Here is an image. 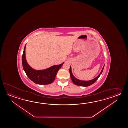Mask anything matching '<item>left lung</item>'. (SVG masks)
I'll list each match as a JSON object with an SVG mask.
<instances>
[{
  "label": "left lung",
  "mask_w": 128,
  "mask_h": 128,
  "mask_svg": "<svg viewBox=\"0 0 128 128\" xmlns=\"http://www.w3.org/2000/svg\"><path fill=\"white\" fill-rule=\"evenodd\" d=\"M104 65L103 67V68L102 70L100 73L99 74L98 76L96 77L95 78L92 79L90 80L89 81H84V80H81L78 79H76V78L74 76L73 74L72 73V71H71V67L70 66V78L72 82H73L74 84L77 86H90V85L92 84L93 83H94L96 80L98 79V78L101 76V74L102 73L103 70H104Z\"/></svg>",
  "instance_id": "left-lung-1"
}]
</instances>
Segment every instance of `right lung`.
Returning <instances> with one entry per match:
<instances>
[{
	"mask_svg": "<svg viewBox=\"0 0 128 128\" xmlns=\"http://www.w3.org/2000/svg\"><path fill=\"white\" fill-rule=\"evenodd\" d=\"M24 46L22 56V63L23 68L28 78L36 84H48L52 83L58 70L61 68L64 63L52 66L44 70H36L30 67L26 58Z\"/></svg>",
	"mask_w": 128,
	"mask_h": 128,
	"instance_id": "right-lung-1",
	"label": "right lung"
}]
</instances>
